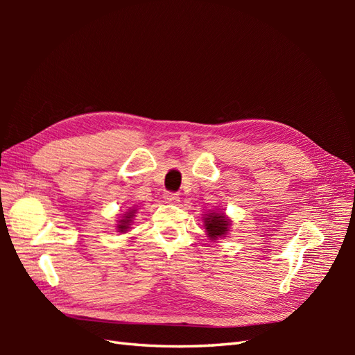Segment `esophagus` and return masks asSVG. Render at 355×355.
Segmentation results:
<instances>
[{"instance_id":"obj_1","label":"esophagus","mask_w":355,"mask_h":355,"mask_svg":"<svg viewBox=\"0 0 355 355\" xmlns=\"http://www.w3.org/2000/svg\"><path fill=\"white\" fill-rule=\"evenodd\" d=\"M163 198L168 201V202H172V205H175V202L178 201V195L173 193V192H164L163 193Z\"/></svg>"}]
</instances>
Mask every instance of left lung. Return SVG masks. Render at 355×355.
Wrapping results in <instances>:
<instances>
[{
    "mask_svg": "<svg viewBox=\"0 0 355 355\" xmlns=\"http://www.w3.org/2000/svg\"><path fill=\"white\" fill-rule=\"evenodd\" d=\"M230 223L232 221L224 214H216V212L206 214L205 227H206V232H207V236L210 239L224 238L225 233L229 232Z\"/></svg>",
    "mask_w": 355,
    "mask_h": 355,
    "instance_id": "obj_1",
    "label": "left lung"
}]
</instances>
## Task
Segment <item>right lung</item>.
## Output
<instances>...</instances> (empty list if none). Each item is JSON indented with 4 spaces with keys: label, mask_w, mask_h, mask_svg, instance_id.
<instances>
[{
    "label": "right lung",
    "mask_w": 355,
    "mask_h": 355,
    "mask_svg": "<svg viewBox=\"0 0 355 355\" xmlns=\"http://www.w3.org/2000/svg\"><path fill=\"white\" fill-rule=\"evenodd\" d=\"M135 209H130L128 212L122 216V220H119L117 223V232L120 233H125L128 229H130V225L132 223V218L135 216Z\"/></svg>",
    "instance_id": "right-lung-1"
}]
</instances>
